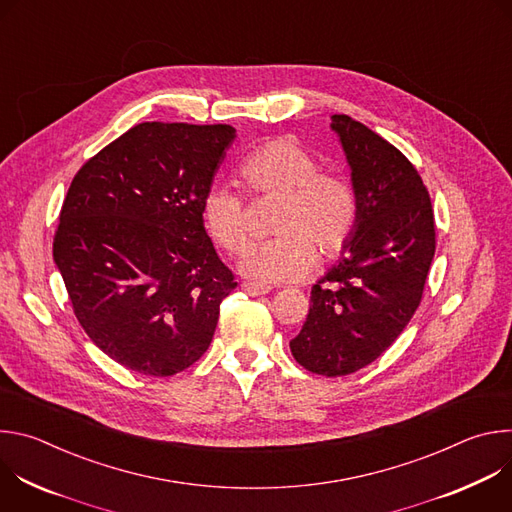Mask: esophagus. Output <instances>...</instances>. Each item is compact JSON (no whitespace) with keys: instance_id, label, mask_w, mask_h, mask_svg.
I'll use <instances>...</instances> for the list:
<instances>
[{"instance_id":"esophagus-1","label":"esophagus","mask_w":512,"mask_h":512,"mask_svg":"<svg viewBox=\"0 0 512 512\" xmlns=\"http://www.w3.org/2000/svg\"><path fill=\"white\" fill-rule=\"evenodd\" d=\"M241 287H243V291H247L249 296H265V294H269V287H267V285H261V283L243 281Z\"/></svg>"}]
</instances>
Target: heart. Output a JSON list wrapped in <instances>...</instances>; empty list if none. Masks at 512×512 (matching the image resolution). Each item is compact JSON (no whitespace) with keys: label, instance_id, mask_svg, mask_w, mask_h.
Listing matches in <instances>:
<instances>
[{"label":"heart","instance_id":"1","mask_svg":"<svg viewBox=\"0 0 512 512\" xmlns=\"http://www.w3.org/2000/svg\"><path fill=\"white\" fill-rule=\"evenodd\" d=\"M318 158L289 139H269L251 150L237 172L253 196L279 198L271 233L277 235L247 251L241 271L263 283L304 279L320 259L346 249L360 204L354 186L340 174L320 170ZM200 223L208 239L229 255L249 243L245 204L225 184H210L200 200Z\"/></svg>","mask_w":512,"mask_h":512}]
</instances>
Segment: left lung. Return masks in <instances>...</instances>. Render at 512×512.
<instances>
[{
  "mask_svg": "<svg viewBox=\"0 0 512 512\" xmlns=\"http://www.w3.org/2000/svg\"><path fill=\"white\" fill-rule=\"evenodd\" d=\"M330 127L352 170L358 225L344 257L312 287L289 348L304 369L344 377L377 360L419 308L435 223L419 172L393 143L348 115H332Z\"/></svg>",
  "mask_w": 512,
  "mask_h": 512,
  "instance_id": "obj_1",
  "label": "left lung"
}]
</instances>
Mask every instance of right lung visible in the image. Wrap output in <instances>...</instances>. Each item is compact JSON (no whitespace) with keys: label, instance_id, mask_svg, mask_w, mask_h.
Segmentation results:
<instances>
[{"label":"right lung","instance_id":"1","mask_svg":"<svg viewBox=\"0 0 512 512\" xmlns=\"http://www.w3.org/2000/svg\"><path fill=\"white\" fill-rule=\"evenodd\" d=\"M231 125L145 121L72 178L52 255L75 316L115 362L172 377L210 346L237 287L200 223Z\"/></svg>","mask_w":512,"mask_h":512}]
</instances>
